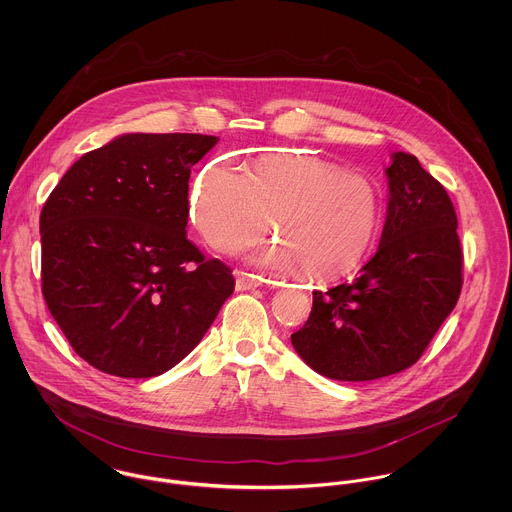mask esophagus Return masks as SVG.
<instances>
[{
    "label": "esophagus",
    "instance_id": "esophagus-1",
    "mask_svg": "<svg viewBox=\"0 0 512 512\" xmlns=\"http://www.w3.org/2000/svg\"><path fill=\"white\" fill-rule=\"evenodd\" d=\"M258 286H262V280L258 276H252V274H246V272L236 274V290L246 292V290H254Z\"/></svg>",
    "mask_w": 512,
    "mask_h": 512
}]
</instances>
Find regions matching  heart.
Segmentation results:
<instances>
[{
  "label": "heart",
  "mask_w": 512,
  "mask_h": 512,
  "mask_svg": "<svg viewBox=\"0 0 512 512\" xmlns=\"http://www.w3.org/2000/svg\"><path fill=\"white\" fill-rule=\"evenodd\" d=\"M282 244L258 250L252 262L274 270L299 266L305 276L331 280L365 258L380 220V193L365 173L313 157L278 153L248 171L213 163L193 193V222L219 252L232 254L270 230Z\"/></svg>",
  "instance_id": "obj_1"
}]
</instances>
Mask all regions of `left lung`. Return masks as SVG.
Returning <instances> with one entry per match:
<instances>
[{
    "instance_id": "obj_1",
    "label": "left lung",
    "mask_w": 512,
    "mask_h": 512,
    "mask_svg": "<svg viewBox=\"0 0 512 512\" xmlns=\"http://www.w3.org/2000/svg\"><path fill=\"white\" fill-rule=\"evenodd\" d=\"M388 209L376 254L357 278L313 292L293 349L315 372L363 382L418 363L453 311L463 252L453 203L438 179L404 151L386 169Z\"/></svg>"
}]
</instances>
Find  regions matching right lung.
I'll list each match as a JSON object with an SVG mask.
<instances>
[{"mask_svg": "<svg viewBox=\"0 0 512 512\" xmlns=\"http://www.w3.org/2000/svg\"><path fill=\"white\" fill-rule=\"evenodd\" d=\"M203 134H124L84 153L41 211V290L74 353L122 378L183 361L234 292L187 240Z\"/></svg>", "mask_w": 512, "mask_h": 512, "instance_id": "1", "label": "right lung"}]
</instances>
